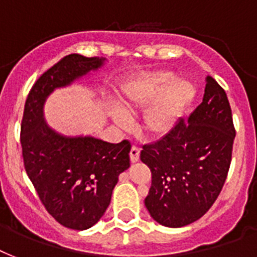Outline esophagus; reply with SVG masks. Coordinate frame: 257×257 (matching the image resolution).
Segmentation results:
<instances>
[{"label":"esophagus","instance_id":"1","mask_svg":"<svg viewBox=\"0 0 257 257\" xmlns=\"http://www.w3.org/2000/svg\"><path fill=\"white\" fill-rule=\"evenodd\" d=\"M129 156H131V161H132V163H137L139 159H140V149L137 148V147H132Z\"/></svg>","mask_w":257,"mask_h":257}]
</instances>
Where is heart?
<instances>
[{"label":"heart","instance_id":"obj_1","mask_svg":"<svg viewBox=\"0 0 257 257\" xmlns=\"http://www.w3.org/2000/svg\"><path fill=\"white\" fill-rule=\"evenodd\" d=\"M196 96V89L184 78H176L168 70H155L140 74L129 82L122 93V108L128 114L147 110L143 128L151 136H164L171 131ZM114 110L118 125H128V117Z\"/></svg>","mask_w":257,"mask_h":257}]
</instances>
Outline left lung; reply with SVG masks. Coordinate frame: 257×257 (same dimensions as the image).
<instances>
[{"mask_svg": "<svg viewBox=\"0 0 257 257\" xmlns=\"http://www.w3.org/2000/svg\"><path fill=\"white\" fill-rule=\"evenodd\" d=\"M203 102L164 137L143 145L141 161L152 172L145 207L157 223L180 228L213 205L227 179L235 140L224 89L207 76Z\"/></svg>", "mask_w": 257, "mask_h": 257, "instance_id": "left-lung-1", "label": "left lung"}]
</instances>
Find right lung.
<instances>
[{
    "label": "right lung",
    "instance_id": "obj_1",
    "mask_svg": "<svg viewBox=\"0 0 257 257\" xmlns=\"http://www.w3.org/2000/svg\"><path fill=\"white\" fill-rule=\"evenodd\" d=\"M105 58L69 54L30 89L21 124L25 171L56 221L70 229L93 227L106 211L121 172L129 168L131 143L110 144L90 136H62L44 120L54 89L70 85L104 65Z\"/></svg>",
    "mask_w": 257,
    "mask_h": 257
}]
</instances>
